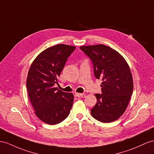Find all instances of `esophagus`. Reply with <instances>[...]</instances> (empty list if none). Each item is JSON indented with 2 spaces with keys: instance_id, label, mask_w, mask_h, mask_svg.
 Masks as SVG:
<instances>
[{
  "instance_id": "34e87169",
  "label": "esophagus",
  "mask_w": 154,
  "mask_h": 154,
  "mask_svg": "<svg viewBox=\"0 0 154 154\" xmlns=\"http://www.w3.org/2000/svg\"><path fill=\"white\" fill-rule=\"evenodd\" d=\"M75 95L76 97H81L84 95L83 93H75Z\"/></svg>"
}]
</instances>
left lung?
I'll return each mask as SVG.
<instances>
[{"mask_svg": "<svg viewBox=\"0 0 154 154\" xmlns=\"http://www.w3.org/2000/svg\"><path fill=\"white\" fill-rule=\"evenodd\" d=\"M80 49L92 63L94 76L102 81L101 94H96L97 103L91 109L96 120L109 123L118 119L128 107L133 93L131 70L120 54L108 46H82Z\"/></svg>", "mask_w": 154, "mask_h": 154, "instance_id": "1", "label": "left lung"}]
</instances>
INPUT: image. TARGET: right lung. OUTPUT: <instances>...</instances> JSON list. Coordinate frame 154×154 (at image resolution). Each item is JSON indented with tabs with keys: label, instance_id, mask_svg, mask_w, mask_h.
<instances>
[{
	"label": "right lung",
	"instance_id": "1",
	"mask_svg": "<svg viewBox=\"0 0 154 154\" xmlns=\"http://www.w3.org/2000/svg\"><path fill=\"white\" fill-rule=\"evenodd\" d=\"M76 47L58 44L39 54L31 64L26 79L29 99L35 114L50 125L60 123L68 116L74 97L55 88L66 61Z\"/></svg>",
	"mask_w": 154,
	"mask_h": 154
}]
</instances>
